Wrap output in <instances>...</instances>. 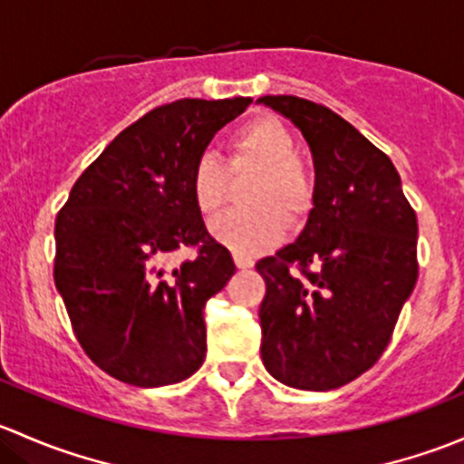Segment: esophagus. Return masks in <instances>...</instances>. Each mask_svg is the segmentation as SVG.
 I'll return each instance as SVG.
<instances>
[{
	"mask_svg": "<svg viewBox=\"0 0 464 464\" xmlns=\"http://www.w3.org/2000/svg\"><path fill=\"white\" fill-rule=\"evenodd\" d=\"M233 260H236L237 269H251V266H254V260L245 254H233Z\"/></svg>",
	"mask_w": 464,
	"mask_h": 464,
	"instance_id": "esophagus-1",
	"label": "esophagus"
}]
</instances>
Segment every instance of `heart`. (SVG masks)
Wrapping results in <instances>:
<instances>
[{"label": "heart", "instance_id": "heart-1", "mask_svg": "<svg viewBox=\"0 0 464 464\" xmlns=\"http://www.w3.org/2000/svg\"><path fill=\"white\" fill-rule=\"evenodd\" d=\"M228 172L258 170L245 193L246 208L231 210L210 224V233L224 246L256 254L276 245L289 224H301L314 206V177L298 159V145L285 123L258 116L236 130L228 141ZM215 154H202L190 170V195L199 213L218 215L228 202L231 179Z\"/></svg>", "mask_w": 464, "mask_h": 464}]
</instances>
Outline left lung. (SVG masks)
Here are the masks:
<instances>
[{
  "instance_id": "8db88e82",
  "label": "left lung",
  "mask_w": 464,
  "mask_h": 464,
  "mask_svg": "<svg viewBox=\"0 0 464 464\" xmlns=\"http://www.w3.org/2000/svg\"><path fill=\"white\" fill-rule=\"evenodd\" d=\"M258 102L301 130L316 170L301 236L256 265L266 283L262 363L285 386L332 391L391 341L418 280V218L391 159L348 121L298 96Z\"/></svg>"
}]
</instances>
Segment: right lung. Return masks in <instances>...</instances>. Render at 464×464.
<instances>
[{
	"label": "right lung",
	"mask_w": 464,
	"mask_h": 464,
	"mask_svg": "<svg viewBox=\"0 0 464 464\" xmlns=\"http://www.w3.org/2000/svg\"><path fill=\"white\" fill-rule=\"evenodd\" d=\"M251 98H181L125 128L55 218L53 280L87 357L132 386L184 382L206 357L204 305L236 274L204 227L190 170ZM198 256L172 266L177 248Z\"/></svg>",
	"instance_id": "right-lung-1"
}]
</instances>
